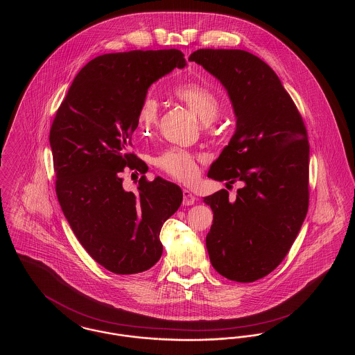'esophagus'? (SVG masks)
<instances>
[{"label":"esophagus","mask_w":355,"mask_h":355,"mask_svg":"<svg viewBox=\"0 0 355 355\" xmlns=\"http://www.w3.org/2000/svg\"><path fill=\"white\" fill-rule=\"evenodd\" d=\"M182 194H184V201H182V203H184L185 206H189V205H193V203L196 202V197H194V194H193L190 190L184 189V190H182Z\"/></svg>","instance_id":"obj_1"}]
</instances>
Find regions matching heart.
I'll return each instance as SVG.
<instances>
[{
	"label": "heart",
	"mask_w": 355,
	"mask_h": 355,
	"mask_svg": "<svg viewBox=\"0 0 355 355\" xmlns=\"http://www.w3.org/2000/svg\"><path fill=\"white\" fill-rule=\"evenodd\" d=\"M173 94L186 105L203 125L211 123L220 114V98L201 85H180L174 89ZM158 119V101L152 96L144 97L137 109V129L139 135H150ZM154 165L174 180L189 182L194 180L198 173V157L184 149L171 148L158 154L154 158Z\"/></svg>",
	"instance_id": "1"
}]
</instances>
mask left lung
I'll use <instances>...</instances> for the list:
<instances>
[{
    "instance_id": "1",
    "label": "left lung",
    "mask_w": 355,
    "mask_h": 355,
    "mask_svg": "<svg viewBox=\"0 0 355 355\" xmlns=\"http://www.w3.org/2000/svg\"><path fill=\"white\" fill-rule=\"evenodd\" d=\"M227 90L236 133L211 164L209 178L243 182L205 197L214 213L206 236L213 268L227 279L254 282L286 257L309 207V141L295 103L274 70L239 49L190 54Z\"/></svg>"
}]
</instances>
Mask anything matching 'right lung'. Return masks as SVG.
Listing matches in <instances>:
<instances>
[{
    "label": "right lung",
    "mask_w": 355,
    "mask_h": 355,
    "mask_svg": "<svg viewBox=\"0 0 355 355\" xmlns=\"http://www.w3.org/2000/svg\"><path fill=\"white\" fill-rule=\"evenodd\" d=\"M177 49L109 53L76 76L51 125L55 193L73 233L106 270L135 274L162 255L159 232L182 202L180 186L157 177L122 187L125 168L145 173L128 153L137 109L158 78L185 68Z\"/></svg>",
    "instance_id": "obj_1"
}]
</instances>
